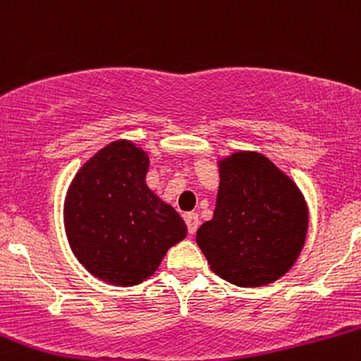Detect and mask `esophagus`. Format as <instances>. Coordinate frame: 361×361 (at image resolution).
Listing matches in <instances>:
<instances>
[{
	"label": "esophagus",
	"instance_id": "34e87169",
	"mask_svg": "<svg viewBox=\"0 0 361 361\" xmlns=\"http://www.w3.org/2000/svg\"><path fill=\"white\" fill-rule=\"evenodd\" d=\"M185 222H186V226H188V233L190 234L193 235L195 233H197L198 226H200V219H198V214H195V212L186 214L185 215Z\"/></svg>",
	"mask_w": 361,
	"mask_h": 361
}]
</instances>
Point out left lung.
Returning <instances> with one entry per match:
<instances>
[{
  "mask_svg": "<svg viewBox=\"0 0 361 361\" xmlns=\"http://www.w3.org/2000/svg\"><path fill=\"white\" fill-rule=\"evenodd\" d=\"M214 217L197 244L210 270L244 288L270 285L299 259L309 229L304 193L287 173L256 151L217 159Z\"/></svg>",
  "mask_w": 361,
  "mask_h": 361,
  "instance_id": "obj_1",
  "label": "left lung"
}]
</instances>
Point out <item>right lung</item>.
<instances>
[{"mask_svg":"<svg viewBox=\"0 0 361 361\" xmlns=\"http://www.w3.org/2000/svg\"><path fill=\"white\" fill-rule=\"evenodd\" d=\"M149 164L137 144L114 140L78 169L66 192L69 247L105 283H142L188 233L180 214L147 186Z\"/></svg>","mask_w":361,"mask_h":361,"instance_id":"1","label":"right lung"}]
</instances>
